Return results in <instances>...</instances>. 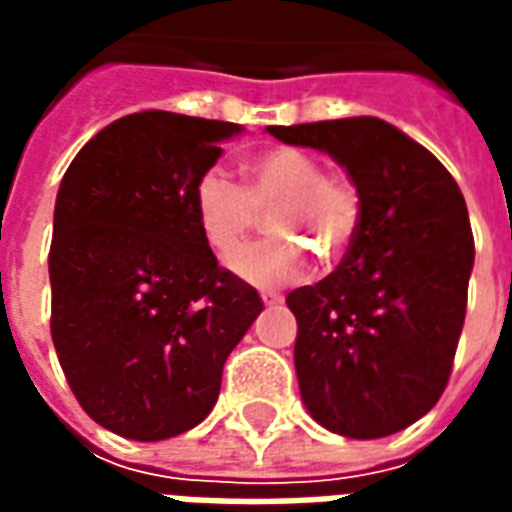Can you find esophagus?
Returning <instances> with one entry per match:
<instances>
[{
	"mask_svg": "<svg viewBox=\"0 0 512 512\" xmlns=\"http://www.w3.org/2000/svg\"><path fill=\"white\" fill-rule=\"evenodd\" d=\"M279 301H282V296H277V293H263V304L266 307H277Z\"/></svg>",
	"mask_w": 512,
	"mask_h": 512,
	"instance_id": "34e87169",
	"label": "esophagus"
}]
</instances>
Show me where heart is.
Listing matches in <instances>:
<instances>
[{"mask_svg": "<svg viewBox=\"0 0 512 512\" xmlns=\"http://www.w3.org/2000/svg\"><path fill=\"white\" fill-rule=\"evenodd\" d=\"M268 217V233L293 235L321 255L340 257L359 230V191L345 175L323 172L301 147H271L244 164V189L224 169L194 183V219L216 252H233ZM227 266L255 288H285L310 271V257L290 238H268L235 252Z\"/></svg>", "mask_w": 512, "mask_h": 512, "instance_id": "1", "label": "heart"}]
</instances>
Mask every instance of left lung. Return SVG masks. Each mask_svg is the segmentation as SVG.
<instances>
[{"mask_svg": "<svg viewBox=\"0 0 512 512\" xmlns=\"http://www.w3.org/2000/svg\"><path fill=\"white\" fill-rule=\"evenodd\" d=\"M266 131L329 153L362 205L340 266L285 299L299 323L301 400L332 433L392 436L425 417L450 378L474 266L461 189L430 150L378 117Z\"/></svg>", "mask_w": 512, "mask_h": 512, "instance_id": "left-lung-1", "label": "left lung"}]
</instances>
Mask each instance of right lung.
Here are the masks:
<instances>
[{"label": "right lung", "instance_id": "obj_1", "mask_svg": "<svg viewBox=\"0 0 512 512\" xmlns=\"http://www.w3.org/2000/svg\"><path fill=\"white\" fill-rule=\"evenodd\" d=\"M244 126L147 109L76 153L57 191L51 340L73 395L123 439L211 414L227 356L263 312L194 219V183Z\"/></svg>", "mask_w": 512, "mask_h": 512}]
</instances>
